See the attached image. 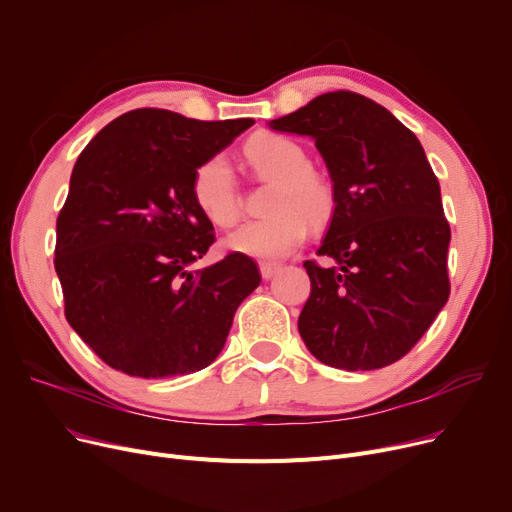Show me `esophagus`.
<instances>
[{
    "label": "esophagus",
    "instance_id": "esophagus-1",
    "mask_svg": "<svg viewBox=\"0 0 512 512\" xmlns=\"http://www.w3.org/2000/svg\"><path fill=\"white\" fill-rule=\"evenodd\" d=\"M259 272H261V278H263V280H272V278L280 272V265H278V263H267V261H263V263L259 265Z\"/></svg>",
    "mask_w": 512,
    "mask_h": 512
}]
</instances>
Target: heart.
Wrapping results in <instances>:
<instances>
[{
	"label": "heart",
	"mask_w": 512,
	"mask_h": 512,
	"mask_svg": "<svg viewBox=\"0 0 512 512\" xmlns=\"http://www.w3.org/2000/svg\"><path fill=\"white\" fill-rule=\"evenodd\" d=\"M242 153L259 178L276 184L267 205L272 213L242 224L226 238V247L255 259H282L305 240L309 222L319 226L332 218L334 186L309 166L307 151L284 134L259 132L245 143ZM191 193L197 209L213 226L230 228L238 222V184L224 155L201 161L193 174Z\"/></svg>",
	"instance_id": "obj_1"
}]
</instances>
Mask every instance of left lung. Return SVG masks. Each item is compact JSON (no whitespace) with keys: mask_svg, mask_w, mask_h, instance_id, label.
Masks as SVG:
<instances>
[{"mask_svg":"<svg viewBox=\"0 0 512 512\" xmlns=\"http://www.w3.org/2000/svg\"><path fill=\"white\" fill-rule=\"evenodd\" d=\"M303 134L326 161L336 205L299 317L309 353L336 369L371 371L405 357L448 301L450 226L438 178L415 134L351 91L324 93L272 120Z\"/></svg>","mask_w":512,"mask_h":512,"instance_id":"1","label":"left lung"}]
</instances>
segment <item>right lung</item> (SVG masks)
<instances>
[{
    "label": "right lung",
    "mask_w": 512,
    "mask_h": 512,
    "mask_svg": "<svg viewBox=\"0 0 512 512\" xmlns=\"http://www.w3.org/2000/svg\"><path fill=\"white\" fill-rule=\"evenodd\" d=\"M253 124L143 107L101 128L78 155L58 215L56 272L68 324L110 367L159 380L222 353L261 274L240 253L191 270L215 240L191 182L203 159Z\"/></svg>",
    "instance_id": "obj_1"
}]
</instances>
